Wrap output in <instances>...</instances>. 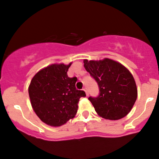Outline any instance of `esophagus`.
<instances>
[{"label": "esophagus", "mask_w": 159, "mask_h": 159, "mask_svg": "<svg viewBox=\"0 0 159 159\" xmlns=\"http://www.w3.org/2000/svg\"><path fill=\"white\" fill-rule=\"evenodd\" d=\"M83 91H84L85 93H86V96H88V90H87V88H84V89H83Z\"/></svg>", "instance_id": "1"}]
</instances>
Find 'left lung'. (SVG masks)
Returning <instances> with one entry per match:
<instances>
[{"label":"left lung","instance_id":"obj_1","mask_svg":"<svg viewBox=\"0 0 159 159\" xmlns=\"http://www.w3.org/2000/svg\"><path fill=\"white\" fill-rule=\"evenodd\" d=\"M84 63L86 71L99 86V96L88 98L97 113L110 120L125 117L131 111L138 95L131 72L121 63L108 58L84 59Z\"/></svg>","mask_w":159,"mask_h":159}]
</instances>
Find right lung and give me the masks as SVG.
Here are the masks:
<instances>
[{
  "mask_svg": "<svg viewBox=\"0 0 159 159\" xmlns=\"http://www.w3.org/2000/svg\"><path fill=\"white\" fill-rule=\"evenodd\" d=\"M68 65L55 63L42 68L29 85L30 99L33 110L43 123L61 126L72 119L78 111V103L84 91L75 88L77 78H68Z\"/></svg>",
  "mask_w": 159,
  "mask_h": 159,
  "instance_id": "add662e5",
  "label": "right lung"
}]
</instances>
